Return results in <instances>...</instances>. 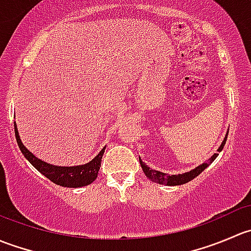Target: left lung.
I'll return each instance as SVG.
<instances>
[{
  "mask_svg": "<svg viewBox=\"0 0 251 251\" xmlns=\"http://www.w3.org/2000/svg\"><path fill=\"white\" fill-rule=\"evenodd\" d=\"M227 135H228V131H227V133H226V136H225L224 141H222L221 146L217 148V151H221L222 149H224L225 143H226V141H227ZM217 155H219V153H215L211 158H209V160L205 161V163H203V164H201V165H198L196 169H192V170L188 171V173H183V174H178V175H168V174L161 173V171L153 170V169L149 168L148 165H146V164L142 161L141 158H140V164L142 166V170H143V173L146 174V176L148 177L151 182H155V183H159V184H165V186H179V184H184V183H187V182L192 181V179L196 178L198 175H201V173H203L205 169H206L207 166H209L210 164H211L212 161L217 158Z\"/></svg>",
  "mask_w": 251,
  "mask_h": 251,
  "instance_id": "1",
  "label": "left lung"
}]
</instances>
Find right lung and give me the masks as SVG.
I'll use <instances>...</instances> for the list:
<instances>
[{
  "mask_svg": "<svg viewBox=\"0 0 251 251\" xmlns=\"http://www.w3.org/2000/svg\"><path fill=\"white\" fill-rule=\"evenodd\" d=\"M14 132H16L17 143L22 151L23 155L29 160V163L36 169L39 173H41L45 177H47L53 183L68 188H78V187H85L92 183L98 176L100 163H102V156L104 154L105 147L88 163L83 165L76 166H57L48 164L46 161H42L41 159L36 158L26 147L23 144L20 140L19 132H18L17 124L14 123Z\"/></svg>",
  "mask_w": 251,
  "mask_h": 251,
  "instance_id": "right-lung-1",
  "label": "right lung"
}]
</instances>
